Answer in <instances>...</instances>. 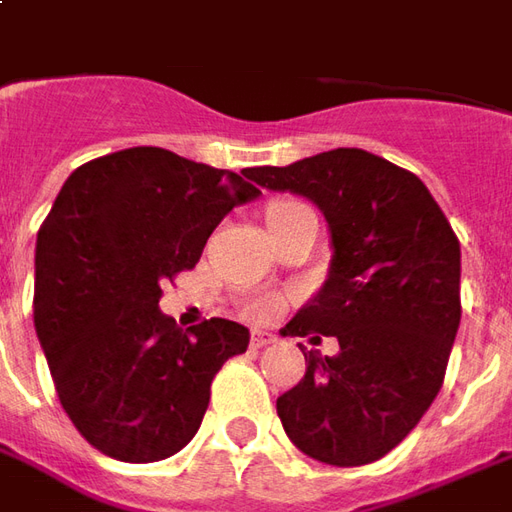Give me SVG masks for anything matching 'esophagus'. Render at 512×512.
<instances>
[{"mask_svg":"<svg viewBox=\"0 0 512 512\" xmlns=\"http://www.w3.org/2000/svg\"><path fill=\"white\" fill-rule=\"evenodd\" d=\"M274 342V336L271 333H266V330H255L252 333V339H249V344H252V350H260V347H266V344Z\"/></svg>","mask_w":512,"mask_h":512,"instance_id":"34e87169","label":"esophagus"}]
</instances>
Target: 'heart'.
Returning <instances> with one entry per match:
<instances>
[{
    "instance_id": "1",
    "label": "heart",
    "mask_w": 512,
    "mask_h": 512,
    "mask_svg": "<svg viewBox=\"0 0 512 512\" xmlns=\"http://www.w3.org/2000/svg\"><path fill=\"white\" fill-rule=\"evenodd\" d=\"M302 204L297 201H274L266 212V218H277V215H285V212H294L300 210ZM280 311V300L277 297H257L246 305V314L252 316V319H269Z\"/></svg>"
}]
</instances>
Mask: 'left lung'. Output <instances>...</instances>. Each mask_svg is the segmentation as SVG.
<instances>
[{
  "mask_svg": "<svg viewBox=\"0 0 512 512\" xmlns=\"http://www.w3.org/2000/svg\"><path fill=\"white\" fill-rule=\"evenodd\" d=\"M243 176L311 198L333 243L328 280L288 328L336 336L339 353L300 344L305 378L277 398L285 434L325 465L381 460L443 387L462 316L460 241L415 173L361 148Z\"/></svg>",
  "mask_w": 512,
  "mask_h": 512,
  "instance_id": "1",
  "label": "left lung"
}]
</instances>
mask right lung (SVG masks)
Masks as SVG:
<instances>
[{
    "instance_id": "add662e5",
    "label": "right lung",
    "mask_w": 512,
    "mask_h": 512,
    "mask_svg": "<svg viewBox=\"0 0 512 512\" xmlns=\"http://www.w3.org/2000/svg\"><path fill=\"white\" fill-rule=\"evenodd\" d=\"M257 196L238 173L165 148L97 156L61 187L38 229L33 319L64 412L111 460L182 451L215 373L246 353L243 325L212 316L182 333L159 297L221 218Z\"/></svg>"
}]
</instances>
